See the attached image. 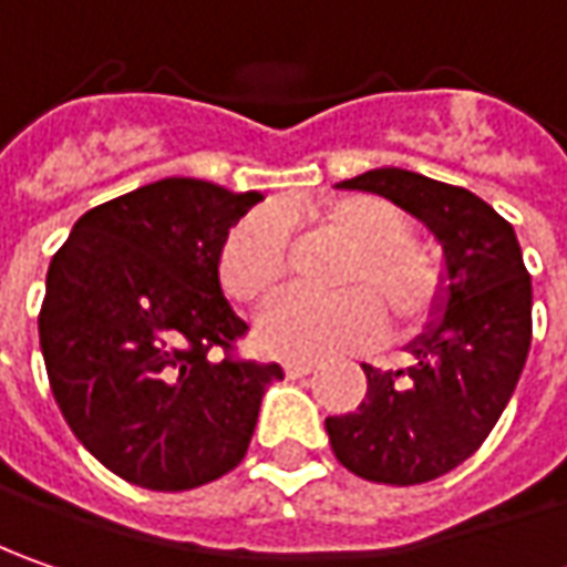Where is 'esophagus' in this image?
I'll return each instance as SVG.
<instances>
[{"label":"esophagus","instance_id":"1","mask_svg":"<svg viewBox=\"0 0 567 567\" xmlns=\"http://www.w3.org/2000/svg\"><path fill=\"white\" fill-rule=\"evenodd\" d=\"M316 369V362L312 360H287L284 362V372L290 375V379H302V375H309Z\"/></svg>","mask_w":567,"mask_h":567}]
</instances>
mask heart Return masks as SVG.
I'll return each mask as SVG.
<instances>
[{
  "label": "heart",
  "instance_id": "b5f03b06",
  "mask_svg": "<svg viewBox=\"0 0 567 567\" xmlns=\"http://www.w3.org/2000/svg\"><path fill=\"white\" fill-rule=\"evenodd\" d=\"M318 227L353 246L331 299L290 296L258 321V343L277 357L312 360L360 347L379 328V309L394 324L416 321L435 296V271L410 243L398 207L372 195H343L309 210ZM287 277V229L271 210H255L229 229L220 251V280L236 302L265 306Z\"/></svg>",
  "mask_w": 567,
  "mask_h": 567
}]
</instances>
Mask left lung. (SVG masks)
I'll use <instances>...</instances> for the list:
<instances>
[{
	"mask_svg": "<svg viewBox=\"0 0 567 567\" xmlns=\"http://www.w3.org/2000/svg\"><path fill=\"white\" fill-rule=\"evenodd\" d=\"M340 188L375 192L416 217L442 246L432 321L406 343L413 362L381 372L362 362L365 401L324 429L350 473L416 486L464 464L512 401L530 350V274L514 227L461 186L401 166L369 169Z\"/></svg>",
	"mask_w": 567,
	"mask_h": 567,
	"instance_id": "1",
	"label": "left lung"
}]
</instances>
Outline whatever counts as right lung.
Here are the masks:
<instances>
[{
    "label": "right lung",
    "mask_w": 567,
    "mask_h": 567,
    "mask_svg": "<svg viewBox=\"0 0 567 567\" xmlns=\"http://www.w3.org/2000/svg\"><path fill=\"white\" fill-rule=\"evenodd\" d=\"M261 192L169 176L91 207L47 271L40 350L78 442L132 486L236 467L277 362L229 360L246 321L220 287L229 227Z\"/></svg>",
    "instance_id": "obj_1"
}]
</instances>
